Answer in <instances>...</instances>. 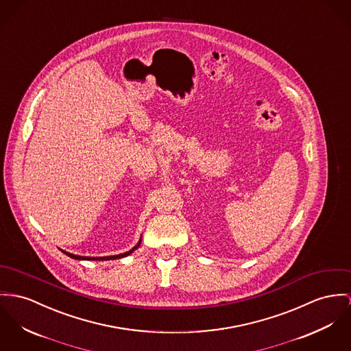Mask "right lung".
<instances>
[{
    "instance_id": "1",
    "label": "right lung",
    "mask_w": 351,
    "mask_h": 351,
    "mask_svg": "<svg viewBox=\"0 0 351 351\" xmlns=\"http://www.w3.org/2000/svg\"><path fill=\"white\" fill-rule=\"evenodd\" d=\"M141 242V241H140ZM140 242L136 244L135 247L131 250V251H128V252H124V254H120V255H114V256H101V258H90V256H79V255H73V254H69V252H65L64 251V254H66L68 256H71V258H73V259H80V261H106V259H119V258H124V256H127V255H130V254H132L134 251H135L136 248L140 245Z\"/></svg>"
}]
</instances>
